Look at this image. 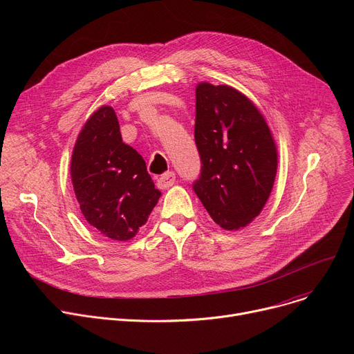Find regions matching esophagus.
<instances>
[{
    "instance_id": "1",
    "label": "esophagus",
    "mask_w": 354,
    "mask_h": 354,
    "mask_svg": "<svg viewBox=\"0 0 354 354\" xmlns=\"http://www.w3.org/2000/svg\"><path fill=\"white\" fill-rule=\"evenodd\" d=\"M175 180H176V176H175L174 172H166V174H163L158 178V187L160 189H167V188L172 187Z\"/></svg>"
}]
</instances>
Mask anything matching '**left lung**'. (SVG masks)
<instances>
[{
	"label": "left lung",
	"instance_id": "obj_1",
	"mask_svg": "<svg viewBox=\"0 0 354 354\" xmlns=\"http://www.w3.org/2000/svg\"><path fill=\"white\" fill-rule=\"evenodd\" d=\"M195 96L202 169L194 191L215 224L238 231L259 215L270 198L277 145L263 113L244 93L201 82Z\"/></svg>",
	"mask_w": 354,
	"mask_h": 354
}]
</instances>
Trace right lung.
<instances>
[{
	"label": "right lung",
	"mask_w": 354,
	"mask_h": 354,
	"mask_svg": "<svg viewBox=\"0 0 354 354\" xmlns=\"http://www.w3.org/2000/svg\"><path fill=\"white\" fill-rule=\"evenodd\" d=\"M70 176L82 214L113 241L132 239L160 198L143 158L122 140L111 106L84 123L73 149Z\"/></svg>",
	"instance_id": "obj_1"
}]
</instances>
